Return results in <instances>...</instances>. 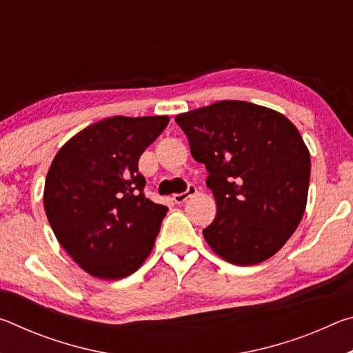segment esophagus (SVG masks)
Here are the masks:
<instances>
[{
	"instance_id": "1",
	"label": "esophagus",
	"mask_w": 353,
	"mask_h": 353,
	"mask_svg": "<svg viewBox=\"0 0 353 353\" xmlns=\"http://www.w3.org/2000/svg\"><path fill=\"white\" fill-rule=\"evenodd\" d=\"M196 187L194 185H188V188H187V191H183V193H179V194H174L172 196V201L176 202V204H183L185 201H187L188 198H191V196L193 194H196Z\"/></svg>"
}]
</instances>
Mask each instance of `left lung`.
Returning <instances> with one entry per match:
<instances>
[{
    "mask_svg": "<svg viewBox=\"0 0 353 353\" xmlns=\"http://www.w3.org/2000/svg\"><path fill=\"white\" fill-rule=\"evenodd\" d=\"M176 123L216 201V218L202 230L208 246L238 266L271 259L307 205L312 162L294 124L246 101H219Z\"/></svg>",
    "mask_w": 353,
    "mask_h": 353,
    "instance_id": "obj_1",
    "label": "left lung"
}]
</instances>
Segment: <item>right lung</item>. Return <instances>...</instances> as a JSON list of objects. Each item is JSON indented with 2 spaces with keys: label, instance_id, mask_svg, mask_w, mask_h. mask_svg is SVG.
Returning <instances> with one entry per match:
<instances>
[{
  "label": "right lung",
  "instance_id": "obj_1",
  "mask_svg": "<svg viewBox=\"0 0 353 353\" xmlns=\"http://www.w3.org/2000/svg\"><path fill=\"white\" fill-rule=\"evenodd\" d=\"M168 117H112L56 154L43 204L57 241L93 277L118 280L148 259L168 207L148 199L139 159Z\"/></svg>",
  "mask_w": 353,
  "mask_h": 353
}]
</instances>
